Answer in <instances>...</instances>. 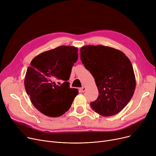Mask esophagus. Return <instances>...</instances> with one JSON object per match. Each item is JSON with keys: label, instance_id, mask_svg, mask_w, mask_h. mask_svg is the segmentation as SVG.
<instances>
[{"label": "esophagus", "instance_id": "1", "mask_svg": "<svg viewBox=\"0 0 156 156\" xmlns=\"http://www.w3.org/2000/svg\"><path fill=\"white\" fill-rule=\"evenodd\" d=\"M85 90H86V88L85 87H81V88H80V90H81V92H85Z\"/></svg>", "mask_w": 156, "mask_h": 156}]
</instances>
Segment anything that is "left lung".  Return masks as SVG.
<instances>
[{
    "label": "left lung",
    "instance_id": "8db88e82",
    "mask_svg": "<svg viewBox=\"0 0 156 156\" xmlns=\"http://www.w3.org/2000/svg\"><path fill=\"white\" fill-rule=\"evenodd\" d=\"M81 61L95 79L99 96L91 108L104 116L119 113L132 99L136 87L133 68L121 51L103 45L80 48Z\"/></svg>",
    "mask_w": 156,
    "mask_h": 156
}]
</instances>
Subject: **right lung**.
I'll list each match as a JSON object with an SVG mask.
<instances>
[{"mask_svg":"<svg viewBox=\"0 0 156 156\" xmlns=\"http://www.w3.org/2000/svg\"><path fill=\"white\" fill-rule=\"evenodd\" d=\"M78 57L77 48L60 46L38 55L31 61L24 87L33 105L45 115L58 117L71 108L78 90L70 88L68 80ZM57 80L65 81L58 86L55 83Z\"/></svg>","mask_w":156,"mask_h":156,"instance_id":"1","label":"right lung"}]
</instances>
